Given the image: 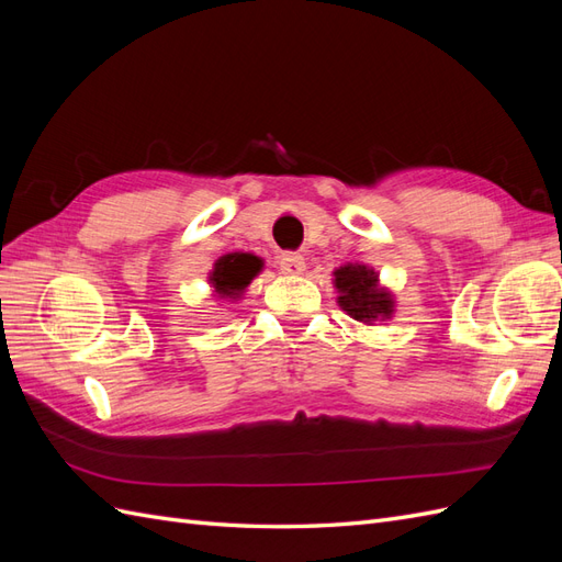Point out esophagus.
Returning <instances> with one entry per match:
<instances>
[{
    "mask_svg": "<svg viewBox=\"0 0 562 562\" xmlns=\"http://www.w3.org/2000/svg\"><path fill=\"white\" fill-rule=\"evenodd\" d=\"M279 267H281L283 274L297 277V274H302V271H304V258H302L300 252H283L281 258H279Z\"/></svg>",
    "mask_w": 562,
    "mask_h": 562,
    "instance_id": "obj_1",
    "label": "esophagus"
}]
</instances>
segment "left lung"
Listing matches in <instances>:
<instances>
[{"instance_id": "obj_1", "label": "left lung", "mask_w": 562, "mask_h": 562, "mask_svg": "<svg viewBox=\"0 0 562 562\" xmlns=\"http://www.w3.org/2000/svg\"><path fill=\"white\" fill-rule=\"evenodd\" d=\"M337 304L351 318L372 326L375 321H386L394 314V295L380 288L378 271L366 265H345L335 269Z\"/></svg>"}]
</instances>
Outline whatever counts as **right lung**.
<instances>
[{
	"mask_svg": "<svg viewBox=\"0 0 562 562\" xmlns=\"http://www.w3.org/2000/svg\"><path fill=\"white\" fill-rule=\"evenodd\" d=\"M262 260L250 252H227L213 265L209 283L217 300H241L248 283L260 274Z\"/></svg>",
	"mask_w": 562,
	"mask_h": 562,
	"instance_id": "obj_1",
	"label": "right lung"
}]
</instances>
